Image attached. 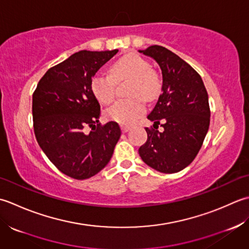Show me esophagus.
Here are the masks:
<instances>
[{"label": "esophagus", "mask_w": 249, "mask_h": 249, "mask_svg": "<svg viewBox=\"0 0 249 249\" xmlns=\"http://www.w3.org/2000/svg\"><path fill=\"white\" fill-rule=\"evenodd\" d=\"M130 129H131V126H130V125H125V124H123V125H121V130H123L124 133H125V132H128Z\"/></svg>", "instance_id": "esophagus-1"}]
</instances>
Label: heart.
<instances>
[{"instance_id": "b5f03b06", "label": "heart", "mask_w": 249, "mask_h": 249, "mask_svg": "<svg viewBox=\"0 0 249 249\" xmlns=\"http://www.w3.org/2000/svg\"><path fill=\"white\" fill-rule=\"evenodd\" d=\"M130 79L128 94L132 98L119 100L106 111V116L121 124H131L146 110L142 97L154 100L160 91V82L150 65L139 54H126L111 65L110 75L96 73L90 83L95 99L102 104H109L115 99V82ZM142 97L141 98L140 96Z\"/></svg>"}]
</instances>
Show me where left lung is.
Instances as JSON below:
<instances>
[{
    "label": "left lung",
    "instance_id": "1",
    "mask_svg": "<svg viewBox=\"0 0 249 249\" xmlns=\"http://www.w3.org/2000/svg\"><path fill=\"white\" fill-rule=\"evenodd\" d=\"M139 52L161 69L162 92L147 118L156 129L162 120L165 129L146 128L147 141L139 154L156 171L177 173L194 161L209 131V95L201 76L171 50L155 45Z\"/></svg>",
    "mask_w": 249,
    "mask_h": 249
}]
</instances>
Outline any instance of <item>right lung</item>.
Segmentation results:
<instances>
[{
    "label": "right lung",
    "mask_w": 249,
    "mask_h": 249,
    "mask_svg": "<svg viewBox=\"0 0 249 249\" xmlns=\"http://www.w3.org/2000/svg\"><path fill=\"white\" fill-rule=\"evenodd\" d=\"M117 53H76L49 69L33 93L37 143L55 167L72 178L87 179L103 170L120 139L117 123L99 124L101 107L90 88L96 72ZM87 125L91 128L88 135L83 131Z\"/></svg>",
    "instance_id": "right-lung-1"
}]
</instances>
